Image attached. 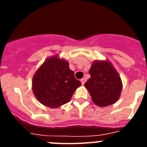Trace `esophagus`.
Returning a JSON list of instances; mask_svg holds the SVG:
<instances>
[{
  "label": "esophagus",
  "mask_w": 147,
  "mask_h": 147,
  "mask_svg": "<svg viewBox=\"0 0 147 147\" xmlns=\"http://www.w3.org/2000/svg\"><path fill=\"white\" fill-rule=\"evenodd\" d=\"M85 82H86V79H85V78H82V79L81 80V82L82 85H84V84H85Z\"/></svg>",
  "instance_id": "1"
}]
</instances>
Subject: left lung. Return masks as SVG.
<instances>
[{
	"instance_id": "obj_1",
	"label": "left lung",
	"mask_w": 147,
	"mask_h": 147,
	"mask_svg": "<svg viewBox=\"0 0 147 147\" xmlns=\"http://www.w3.org/2000/svg\"><path fill=\"white\" fill-rule=\"evenodd\" d=\"M90 78L85 83L93 102L99 107H107L119 98L122 83L119 74L110 62L96 61L89 71Z\"/></svg>"
}]
</instances>
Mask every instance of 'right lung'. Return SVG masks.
<instances>
[{"label": "right lung", "instance_id": "right-lung-1", "mask_svg": "<svg viewBox=\"0 0 147 147\" xmlns=\"http://www.w3.org/2000/svg\"><path fill=\"white\" fill-rule=\"evenodd\" d=\"M82 85L70 70L68 62L57 57L49 58L39 67L32 80V90L40 103L58 107L69 102Z\"/></svg>", "mask_w": 147, "mask_h": 147}]
</instances>
